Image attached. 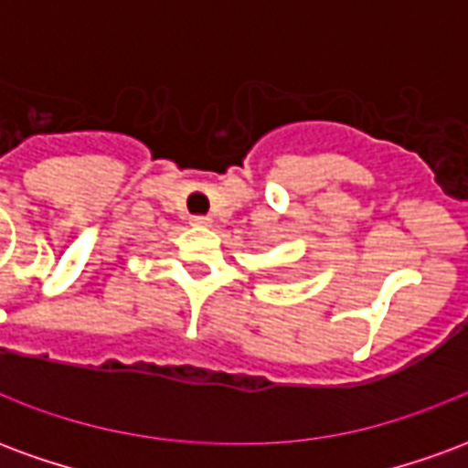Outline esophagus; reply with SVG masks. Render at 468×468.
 Segmentation results:
<instances>
[{"label": "esophagus", "instance_id": "esophagus-1", "mask_svg": "<svg viewBox=\"0 0 468 468\" xmlns=\"http://www.w3.org/2000/svg\"><path fill=\"white\" fill-rule=\"evenodd\" d=\"M210 223H213V220H210L207 215H193V218H190V225H195V228H207Z\"/></svg>", "mask_w": 468, "mask_h": 468}]
</instances>
